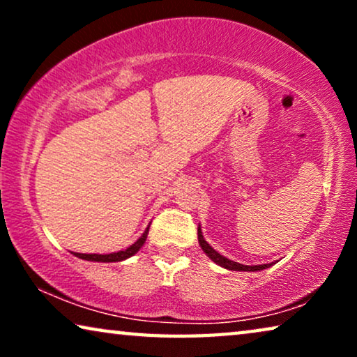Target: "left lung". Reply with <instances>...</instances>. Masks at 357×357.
Wrapping results in <instances>:
<instances>
[{"label": "left lung", "instance_id": "left-lung-1", "mask_svg": "<svg viewBox=\"0 0 357 357\" xmlns=\"http://www.w3.org/2000/svg\"><path fill=\"white\" fill-rule=\"evenodd\" d=\"M198 242H199V247L203 248V252L206 253V257L211 258V260L216 263V265L226 268V270H231V271H261V270H266V268H270L271 265H275V263H266V265H242V263L229 260V258L222 257L221 253L214 250V248L209 245L206 241H204L202 227H199V226H198Z\"/></svg>", "mask_w": 357, "mask_h": 357}]
</instances>
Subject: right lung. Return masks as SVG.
Segmentation results:
<instances>
[{
    "label": "right lung",
    "mask_w": 357,
    "mask_h": 357,
    "mask_svg": "<svg viewBox=\"0 0 357 357\" xmlns=\"http://www.w3.org/2000/svg\"><path fill=\"white\" fill-rule=\"evenodd\" d=\"M151 226V224H149ZM149 226L146 227V231L143 232L138 241L135 243H131L130 247H126L125 250H119V252H112V253H77V252H71L73 255L81 258V260H87V261H100V263H114V261H123L126 258L133 257L135 253H138L141 247L144 245L146 238H148V232H149Z\"/></svg>",
    "instance_id": "obj_1"
}]
</instances>
